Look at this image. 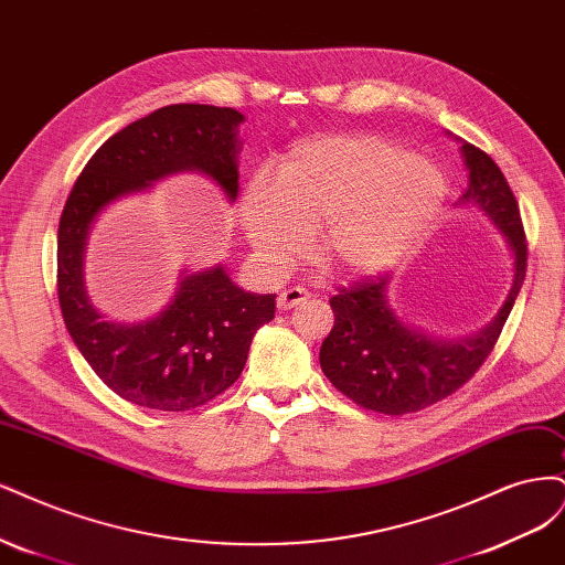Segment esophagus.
Segmentation results:
<instances>
[{
  "label": "esophagus",
  "mask_w": 565,
  "mask_h": 565,
  "mask_svg": "<svg viewBox=\"0 0 565 565\" xmlns=\"http://www.w3.org/2000/svg\"><path fill=\"white\" fill-rule=\"evenodd\" d=\"M307 298H309V294H307L305 288H300V286L286 288V290H281V294L277 296V307L281 309V312H286V309H294V307L302 305Z\"/></svg>",
  "instance_id": "obj_1"
}]
</instances>
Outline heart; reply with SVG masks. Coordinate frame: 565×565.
<instances>
[{
	"label": "heart",
	"mask_w": 565,
	"mask_h": 565,
	"mask_svg": "<svg viewBox=\"0 0 565 565\" xmlns=\"http://www.w3.org/2000/svg\"><path fill=\"white\" fill-rule=\"evenodd\" d=\"M446 199V178L429 159L371 134H323L290 148L275 183L253 175L242 225L256 260L294 267L317 231L315 258L342 279L377 275L402 260Z\"/></svg>",
	"instance_id": "heart-1"
}]
</instances>
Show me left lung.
Returning a JSON list of instances; mask_svg holds the SVG:
<instances>
[{
    "instance_id": "obj_1",
    "label": "left lung",
    "mask_w": 565,
    "mask_h": 565,
    "mask_svg": "<svg viewBox=\"0 0 565 565\" xmlns=\"http://www.w3.org/2000/svg\"><path fill=\"white\" fill-rule=\"evenodd\" d=\"M452 138L460 142L467 169V190L455 206L475 209L500 232L512 260V284L498 315L483 329L460 338L431 335L398 315L392 305V275L333 296L335 323L321 342V371L369 411L415 413L460 390L493 350L523 286L527 250L516 199L493 159L467 140Z\"/></svg>"
}]
</instances>
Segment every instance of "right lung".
<instances>
[{"mask_svg": "<svg viewBox=\"0 0 565 565\" xmlns=\"http://www.w3.org/2000/svg\"><path fill=\"white\" fill-rule=\"evenodd\" d=\"M232 107L180 103L126 126L88 159L58 225V300L67 331L94 373L126 402L192 411L242 375L253 335L275 319V298L239 288L223 263L183 269L173 298L142 321L103 315L86 286V244L103 211L178 173H199L234 204L239 126Z\"/></svg>", "mask_w": 565, "mask_h": 565, "instance_id": "obj_1", "label": "right lung"}]
</instances>
